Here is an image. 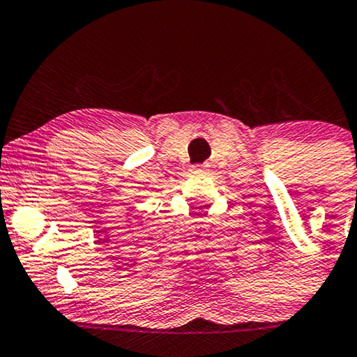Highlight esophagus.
I'll return each instance as SVG.
<instances>
[{"label": "esophagus", "mask_w": 357, "mask_h": 357, "mask_svg": "<svg viewBox=\"0 0 357 357\" xmlns=\"http://www.w3.org/2000/svg\"><path fill=\"white\" fill-rule=\"evenodd\" d=\"M192 169H195V173H203V171H206V166L198 165V166H192Z\"/></svg>", "instance_id": "34e87169"}]
</instances>
